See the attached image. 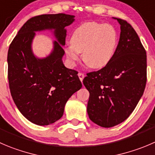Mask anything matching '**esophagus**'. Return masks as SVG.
<instances>
[{
	"label": "esophagus",
	"mask_w": 155,
	"mask_h": 155,
	"mask_svg": "<svg viewBox=\"0 0 155 155\" xmlns=\"http://www.w3.org/2000/svg\"><path fill=\"white\" fill-rule=\"evenodd\" d=\"M78 76H79V79H80V81H81V82H82V81L83 80L84 77H85V75H84V73H79V74H78Z\"/></svg>",
	"instance_id": "obj_1"
}]
</instances>
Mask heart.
<instances>
[{
  "label": "heart",
  "mask_w": 155,
  "mask_h": 155,
  "mask_svg": "<svg viewBox=\"0 0 155 155\" xmlns=\"http://www.w3.org/2000/svg\"><path fill=\"white\" fill-rule=\"evenodd\" d=\"M70 43L65 48L67 59L75 64L82 52V59L89 67H106L113 59L117 47V35L112 26L88 22L73 31Z\"/></svg>",
  "instance_id": "b5f03b06"
}]
</instances>
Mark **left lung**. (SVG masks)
Masks as SVG:
<instances>
[{
  "mask_svg": "<svg viewBox=\"0 0 155 155\" xmlns=\"http://www.w3.org/2000/svg\"><path fill=\"white\" fill-rule=\"evenodd\" d=\"M120 24V37L110 62L97 71L87 73L83 84L89 91V119L109 128L130 117L145 91L147 82L146 51L129 22Z\"/></svg>",
  "mask_w": 155,
  "mask_h": 155,
  "instance_id": "left-lung-1",
  "label": "left lung"
}]
</instances>
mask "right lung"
Here are the masks:
<instances>
[{
	"label": "right lung",
	"mask_w": 155,
	"mask_h": 155,
	"mask_svg": "<svg viewBox=\"0 0 155 155\" xmlns=\"http://www.w3.org/2000/svg\"><path fill=\"white\" fill-rule=\"evenodd\" d=\"M75 16L65 13L43 14L28 19L10 45L7 54L9 87L21 114L39 126L62 117L68 99L82 88L77 71L64 65L62 58L67 30ZM54 29L57 41L47 58L38 59L31 51L35 31Z\"/></svg>",
	"instance_id": "1"
}]
</instances>
